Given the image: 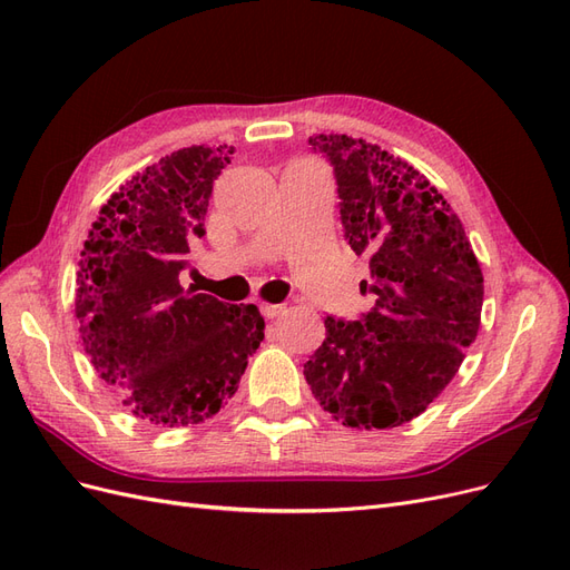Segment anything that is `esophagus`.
<instances>
[{
	"instance_id": "obj_1",
	"label": "esophagus",
	"mask_w": 570,
	"mask_h": 570,
	"mask_svg": "<svg viewBox=\"0 0 570 570\" xmlns=\"http://www.w3.org/2000/svg\"><path fill=\"white\" fill-rule=\"evenodd\" d=\"M262 314H264L266 318L281 316V314H285V304H268V302H264V304H262Z\"/></svg>"
}]
</instances>
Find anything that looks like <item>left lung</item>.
I'll return each mask as SVG.
<instances>
[{"label": "left lung", "mask_w": 570, "mask_h": 570, "mask_svg": "<svg viewBox=\"0 0 570 570\" xmlns=\"http://www.w3.org/2000/svg\"><path fill=\"white\" fill-rule=\"evenodd\" d=\"M308 145L335 168L344 237L371 256V283L358 287L375 306L361 321L325 318L306 383L342 425L396 428L452 383L478 335V256L452 206L400 157L333 132Z\"/></svg>", "instance_id": "1"}]
</instances>
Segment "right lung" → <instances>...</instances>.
Wrapping results in <instances>:
<instances>
[{
	"label": "right lung",
	"instance_id": "add662e5",
	"mask_svg": "<svg viewBox=\"0 0 570 570\" xmlns=\"http://www.w3.org/2000/svg\"><path fill=\"white\" fill-rule=\"evenodd\" d=\"M233 147L193 145L135 174L85 239L76 318L85 354L132 416L159 428L214 419L264 340L254 304L187 292L189 239L204 235Z\"/></svg>",
	"mask_w": 570,
	"mask_h": 570
}]
</instances>
